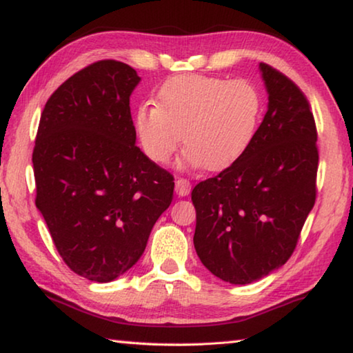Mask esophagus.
I'll list each match as a JSON object with an SVG mask.
<instances>
[{
  "mask_svg": "<svg viewBox=\"0 0 353 353\" xmlns=\"http://www.w3.org/2000/svg\"><path fill=\"white\" fill-rule=\"evenodd\" d=\"M190 191H191L190 181H187V179L183 177H179L176 181V193L179 196H188Z\"/></svg>",
  "mask_w": 353,
  "mask_h": 353,
  "instance_id": "34e87169",
  "label": "esophagus"
}]
</instances>
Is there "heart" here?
Returning a JSON list of instances; mask_svg holds the SVG:
<instances>
[{
	"mask_svg": "<svg viewBox=\"0 0 353 353\" xmlns=\"http://www.w3.org/2000/svg\"><path fill=\"white\" fill-rule=\"evenodd\" d=\"M260 115L261 98L252 83L190 73L166 81L155 107H139L135 130L155 163L168 162L182 135L183 163L218 171L246 152Z\"/></svg>",
	"mask_w": 353,
	"mask_h": 353,
	"instance_id": "b5f03b06",
	"label": "heart"
}]
</instances>
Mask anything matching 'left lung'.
Listing matches in <instances>:
<instances>
[{
  "label": "left lung",
  "mask_w": 353,
  "mask_h": 353,
  "mask_svg": "<svg viewBox=\"0 0 353 353\" xmlns=\"http://www.w3.org/2000/svg\"><path fill=\"white\" fill-rule=\"evenodd\" d=\"M268 112L235 163L191 191L194 249L213 276L248 285L296 249L316 201L319 154L310 104L294 82L260 63Z\"/></svg>",
  "instance_id": "left-lung-1"
}]
</instances>
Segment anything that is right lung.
I'll return each instance as SVG.
<instances>
[{
    "label": "right lung",
    "instance_id": "add662e5",
    "mask_svg": "<svg viewBox=\"0 0 353 353\" xmlns=\"http://www.w3.org/2000/svg\"><path fill=\"white\" fill-rule=\"evenodd\" d=\"M139 82L123 62L88 65L46 101L35 137V205L70 270L99 283L139 261L174 191L172 174L135 145Z\"/></svg>",
    "mask_w": 353,
    "mask_h": 353
}]
</instances>
